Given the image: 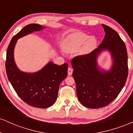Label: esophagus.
I'll return each instance as SVG.
<instances>
[{
	"instance_id": "esophagus-1",
	"label": "esophagus",
	"mask_w": 133,
	"mask_h": 133,
	"mask_svg": "<svg viewBox=\"0 0 133 133\" xmlns=\"http://www.w3.org/2000/svg\"><path fill=\"white\" fill-rule=\"evenodd\" d=\"M68 75L69 76H71L72 74V69L71 68H68Z\"/></svg>"
}]
</instances>
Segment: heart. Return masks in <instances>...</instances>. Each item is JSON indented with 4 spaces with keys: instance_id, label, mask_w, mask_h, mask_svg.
Wrapping results in <instances>:
<instances>
[{
    "instance_id": "b5f03b06",
    "label": "heart",
    "mask_w": 133,
    "mask_h": 133,
    "mask_svg": "<svg viewBox=\"0 0 133 133\" xmlns=\"http://www.w3.org/2000/svg\"><path fill=\"white\" fill-rule=\"evenodd\" d=\"M97 41L94 37H90L86 34L77 32L69 36L64 45V51L67 52H73L81 48L82 54H88L94 49Z\"/></svg>"
}]
</instances>
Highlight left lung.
Here are the masks:
<instances>
[{
  "label": "left lung",
  "instance_id": "left-lung-1",
  "mask_svg": "<svg viewBox=\"0 0 133 133\" xmlns=\"http://www.w3.org/2000/svg\"><path fill=\"white\" fill-rule=\"evenodd\" d=\"M105 31L103 42L91 53L72 59V76L80 103L97 109L113 101L124 87L128 75V53L124 42L114 29L102 24ZM104 50L111 53L114 64L109 71H102L97 65V56Z\"/></svg>",
  "mask_w": 133,
  "mask_h": 133
}]
</instances>
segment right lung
<instances>
[{"label":"right lung","instance_id":"add662e5","mask_svg":"<svg viewBox=\"0 0 133 133\" xmlns=\"http://www.w3.org/2000/svg\"><path fill=\"white\" fill-rule=\"evenodd\" d=\"M43 28L39 24H30L22 29L10 41L5 61L7 77L17 95L29 105L39 108H47L54 104L59 85L68 76V64L58 65L50 62L37 72H24L16 66L14 49L18 39Z\"/></svg>","mask_w":133,"mask_h":133}]
</instances>
